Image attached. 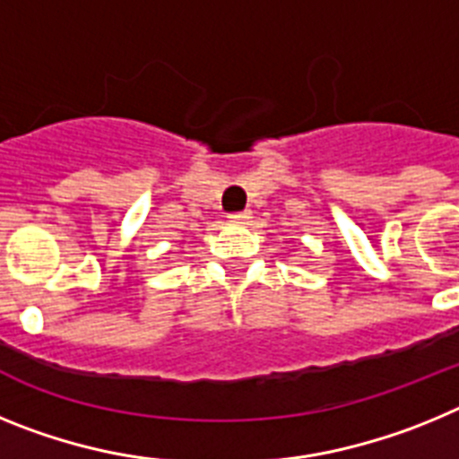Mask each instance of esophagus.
I'll list each match as a JSON object with an SVG mask.
<instances>
[{
    "instance_id": "esophagus-1",
    "label": "esophagus",
    "mask_w": 459,
    "mask_h": 459,
    "mask_svg": "<svg viewBox=\"0 0 459 459\" xmlns=\"http://www.w3.org/2000/svg\"><path fill=\"white\" fill-rule=\"evenodd\" d=\"M250 218V211H238V213H230V222H237V225H241V222H248Z\"/></svg>"
}]
</instances>
